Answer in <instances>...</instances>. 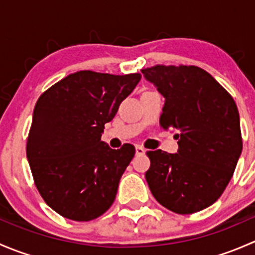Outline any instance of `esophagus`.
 <instances>
[{"label": "esophagus", "mask_w": 255, "mask_h": 255, "mask_svg": "<svg viewBox=\"0 0 255 255\" xmlns=\"http://www.w3.org/2000/svg\"><path fill=\"white\" fill-rule=\"evenodd\" d=\"M144 153H145V149H144L143 146L140 145L135 146V154H137V155H143Z\"/></svg>", "instance_id": "34e87169"}]
</instances>
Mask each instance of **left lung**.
<instances>
[{"instance_id": "1", "label": "left lung", "mask_w": 255, "mask_h": 255, "mask_svg": "<svg viewBox=\"0 0 255 255\" xmlns=\"http://www.w3.org/2000/svg\"><path fill=\"white\" fill-rule=\"evenodd\" d=\"M144 78L165 97L164 129L176 130L177 153L146 151V182L156 201L179 215L215 204L241 156L239 113L233 97L207 71L194 65H155Z\"/></svg>"}]
</instances>
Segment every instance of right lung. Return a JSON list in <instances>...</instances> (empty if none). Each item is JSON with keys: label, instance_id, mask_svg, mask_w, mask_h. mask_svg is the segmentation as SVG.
I'll list each match as a JSON object with an SVG mask.
<instances>
[{"label": "right lung", "instance_id": "add662e5", "mask_svg": "<svg viewBox=\"0 0 255 255\" xmlns=\"http://www.w3.org/2000/svg\"><path fill=\"white\" fill-rule=\"evenodd\" d=\"M140 78L82 70L38 99L27 139L28 163L40 196L63 217L95 220L115 201L135 149L132 144L111 149L101 135Z\"/></svg>", "mask_w": 255, "mask_h": 255}]
</instances>
